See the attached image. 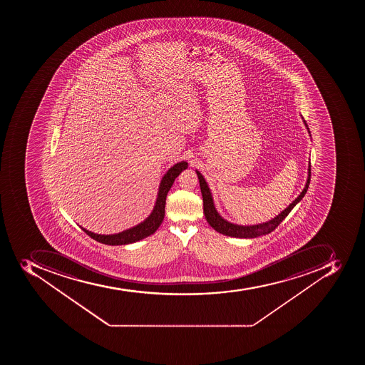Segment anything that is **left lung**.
<instances>
[{"label": "left lung", "instance_id": "left-lung-1", "mask_svg": "<svg viewBox=\"0 0 365 365\" xmlns=\"http://www.w3.org/2000/svg\"><path fill=\"white\" fill-rule=\"evenodd\" d=\"M304 123L308 129V133H309V128H308L307 123H306V120H304ZM196 173H197L200 187H201L202 197H203L204 215H205V219H207L210 226L212 227L213 230L220 232V234L232 236V237L255 238L258 237V236L267 235L269 232H273L276 227L279 226L282 221L284 220L285 217L291 212V210L296 207V204L302 201L304 194L307 192L308 187H309L310 163L309 167H308L307 182H306L304 190L300 192V195H299L287 209L283 210L279 215H276L275 218L267 221V222H264V224L252 225V226H241V225L232 224L230 221L225 220V219L217 212V210H215L212 195H211V192H210L207 181L203 178V175L198 173L197 170H196Z\"/></svg>", "mask_w": 365, "mask_h": 365}]
</instances>
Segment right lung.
Instances as JSON below:
<instances>
[{
    "instance_id": "right-lung-1",
    "label": "right lung",
    "mask_w": 365,
    "mask_h": 365,
    "mask_svg": "<svg viewBox=\"0 0 365 365\" xmlns=\"http://www.w3.org/2000/svg\"><path fill=\"white\" fill-rule=\"evenodd\" d=\"M187 167H188V163L182 161L175 164L173 168L168 170V173L162 178L160 188H158L155 207L153 209L152 213L147 217L146 220L143 221L137 226L124 230V232H118V234H113V235H101V234L89 232L83 227H81V228L86 232V235H89L96 241L107 245H130V243H135V242L140 241L147 236L152 235L156 232L158 227L161 226L162 221H163L164 212H165V200H167L170 188L173 186L179 173L187 169Z\"/></svg>"
}]
</instances>
